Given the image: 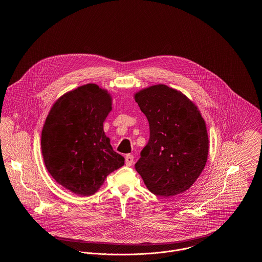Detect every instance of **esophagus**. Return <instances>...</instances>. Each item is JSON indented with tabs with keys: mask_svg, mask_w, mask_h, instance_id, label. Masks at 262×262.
Listing matches in <instances>:
<instances>
[{
	"mask_svg": "<svg viewBox=\"0 0 262 262\" xmlns=\"http://www.w3.org/2000/svg\"><path fill=\"white\" fill-rule=\"evenodd\" d=\"M133 163H134V156L130 155V154H127L125 156V165L129 167V166L133 165Z\"/></svg>",
	"mask_w": 262,
	"mask_h": 262,
	"instance_id": "obj_1",
	"label": "esophagus"
}]
</instances>
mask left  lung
I'll return each instance as SVG.
<instances>
[{
  "label": "left lung",
  "instance_id": "obj_1",
  "mask_svg": "<svg viewBox=\"0 0 262 262\" xmlns=\"http://www.w3.org/2000/svg\"><path fill=\"white\" fill-rule=\"evenodd\" d=\"M149 123L136 170L150 191L170 198L187 190L207 162L209 140L198 106L181 91L156 84L135 94Z\"/></svg>",
  "mask_w": 262,
  "mask_h": 262
}]
</instances>
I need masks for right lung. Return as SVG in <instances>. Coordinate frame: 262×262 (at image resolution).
<instances>
[{
    "label": "right lung",
    "mask_w": 262,
    "mask_h": 262,
    "mask_svg": "<svg viewBox=\"0 0 262 262\" xmlns=\"http://www.w3.org/2000/svg\"><path fill=\"white\" fill-rule=\"evenodd\" d=\"M111 110V94L88 83L57 100L43 125L45 166L58 184L77 195L94 194L107 176L125 164L103 129Z\"/></svg>",
    "instance_id": "add662e5"
}]
</instances>
